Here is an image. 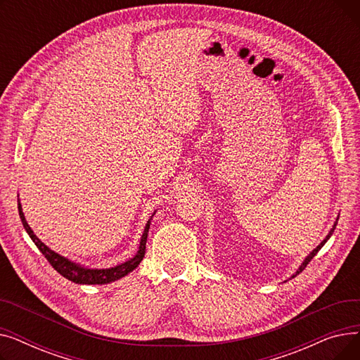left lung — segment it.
<instances>
[{
  "label": "left lung",
  "instance_id": "1",
  "mask_svg": "<svg viewBox=\"0 0 360 360\" xmlns=\"http://www.w3.org/2000/svg\"><path fill=\"white\" fill-rule=\"evenodd\" d=\"M337 220H338V219H337ZM335 226H337V221L334 223V226H333V228H331L330 233H328V235L326 236V239H324L323 242H321V243L318 245V247H316V248H315V250H314V251H312V252H311V254H309V255H308V257H307V258L304 259V262H302V264H300V267H299V269H297V271H296V273H295V274L292 276V278H293V277H296V276H297L299 273H302V271H304V270H305V267H307V266H308V264L311 262V259H312V258H314V257L316 255V252H318V251H319L321 248H323V247H324V243H326V242H327V240L330 239V236L333 235V232H334V229H335Z\"/></svg>",
  "mask_w": 360,
  "mask_h": 360
}]
</instances>
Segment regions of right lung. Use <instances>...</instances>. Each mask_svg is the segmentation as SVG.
<instances>
[{
	"label": "right lung",
	"instance_id": "1",
	"mask_svg": "<svg viewBox=\"0 0 360 360\" xmlns=\"http://www.w3.org/2000/svg\"><path fill=\"white\" fill-rule=\"evenodd\" d=\"M18 214H20V219H22V223L25 226V229L29 233V236L32 238V240L34 242L36 247L39 248V251L45 255L48 262L61 276H64L65 278H68V280H71L74 283H79V285H106V283H110V281H115V280L122 278L124 276H127L128 273H131L132 270L139 267V264L141 262V259H143V257L146 254L147 235H148L151 219H153L155 213L151 214V217L148 219V221L146 224L137 254L132 257L131 259L120 264V266L110 267V269H87L84 266H80V264H77V262L70 261L68 258H65V257H63L60 254H56L55 251L48 248L46 245L33 233V231L30 229V226L27 224V221L25 219L20 201H18Z\"/></svg>",
	"mask_w": 360,
	"mask_h": 360
}]
</instances>
